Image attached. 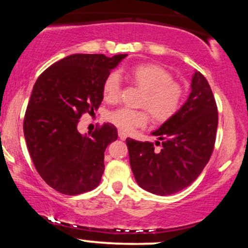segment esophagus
Here are the masks:
<instances>
[{
  "label": "esophagus",
  "instance_id": "1",
  "mask_svg": "<svg viewBox=\"0 0 248 248\" xmlns=\"http://www.w3.org/2000/svg\"><path fill=\"white\" fill-rule=\"evenodd\" d=\"M119 138L121 139V140H126L127 139V134L124 132H122V130H119Z\"/></svg>",
  "mask_w": 248,
  "mask_h": 248
}]
</instances>
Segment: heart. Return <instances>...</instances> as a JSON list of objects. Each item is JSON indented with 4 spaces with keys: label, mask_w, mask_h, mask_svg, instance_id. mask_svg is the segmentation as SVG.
<instances>
[{
    "label": "heart",
    "mask_w": 248,
    "mask_h": 248,
    "mask_svg": "<svg viewBox=\"0 0 248 248\" xmlns=\"http://www.w3.org/2000/svg\"><path fill=\"white\" fill-rule=\"evenodd\" d=\"M133 81L146 91L142 105L150 110L156 120L166 121L181 107L184 91L178 82L173 81L171 73L156 64L138 65L130 71ZM121 93V77L110 72L102 85V94L106 101L114 102ZM107 119L122 132H132L135 128L146 126L149 114L146 109L120 107L108 113Z\"/></svg>",
    "instance_id": "b5f03b06"
}]
</instances>
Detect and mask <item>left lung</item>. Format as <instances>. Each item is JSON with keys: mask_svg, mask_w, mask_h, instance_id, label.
<instances>
[{"mask_svg": "<svg viewBox=\"0 0 248 248\" xmlns=\"http://www.w3.org/2000/svg\"><path fill=\"white\" fill-rule=\"evenodd\" d=\"M218 112L205 77L196 71L184 105L152 135V142L127 139L129 163L142 189L160 196L189 186L203 171L216 141Z\"/></svg>", "mask_w": 248, "mask_h": 248, "instance_id": "1", "label": "left lung"}]
</instances>
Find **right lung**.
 <instances>
[{
  "label": "right lung",
  "instance_id": "right-lung-1",
  "mask_svg": "<svg viewBox=\"0 0 248 248\" xmlns=\"http://www.w3.org/2000/svg\"><path fill=\"white\" fill-rule=\"evenodd\" d=\"M127 55H71L51 65L33 85L23 130L31 158L52 189L75 196L99 186L107 146L118 139L112 124L84 136L79 119L100 106L102 85Z\"/></svg>",
  "mask_w": 248,
  "mask_h": 248
}]
</instances>
